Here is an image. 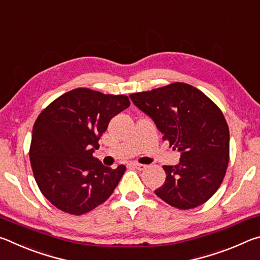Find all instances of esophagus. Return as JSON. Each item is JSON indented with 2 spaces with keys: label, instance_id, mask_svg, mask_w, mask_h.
Segmentation results:
<instances>
[{
  "label": "esophagus",
  "instance_id": "esophagus-1",
  "mask_svg": "<svg viewBox=\"0 0 260 260\" xmlns=\"http://www.w3.org/2000/svg\"><path fill=\"white\" fill-rule=\"evenodd\" d=\"M133 166L135 167V169H138L140 171L144 170L147 167V165H143V164H139V162H133Z\"/></svg>",
  "mask_w": 260,
  "mask_h": 260
}]
</instances>
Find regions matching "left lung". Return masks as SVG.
<instances>
[{
    "label": "left lung",
    "instance_id": "8db88e82",
    "mask_svg": "<svg viewBox=\"0 0 260 260\" xmlns=\"http://www.w3.org/2000/svg\"><path fill=\"white\" fill-rule=\"evenodd\" d=\"M151 118L180 161L164 165V184L155 193L181 210L205 203L222 182L230 160V129L220 109L190 85H172L129 95Z\"/></svg>",
    "mask_w": 260,
    "mask_h": 260
}]
</instances>
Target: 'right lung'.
Wrapping results in <instances>:
<instances>
[{"label": "right lung", "mask_w": 260, "mask_h": 260, "mask_svg": "<svg viewBox=\"0 0 260 260\" xmlns=\"http://www.w3.org/2000/svg\"><path fill=\"white\" fill-rule=\"evenodd\" d=\"M128 107L125 95L78 88L59 96L38 117L29 160L41 192L57 209L80 215L111 196L126 167L110 169L93 153L110 120Z\"/></svg>", "instance_id": "right-lung-1"}]
</instances>
